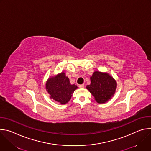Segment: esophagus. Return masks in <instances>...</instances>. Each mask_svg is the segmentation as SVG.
I'll use <instances>...</instances> for the list:
<instances>
[{
    "label": "esophagus",
    "instance_id": "1",
    "mask_svg": "<svg viewBox=\"0 0 151 151\" xmlns=\"http://www.w3.org/2000/svg\"><path fill=\"white\" fill-rule=\"evenodd\" d=\"M79 87L80 88H83L84 87V84H81V85H79Z\"/></svg>",
    "mask_w": 151,
    "mask_h": 151
}]
</instances>
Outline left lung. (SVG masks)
Here are the masks:
<instances>
[{
	"instance_id": "8db88e82",
	"label": "left lung",
	"mask_w": 151,
	"mask_h": 151,
	"mask_svg": "<svg viewBox=\"0 0 151 151\" xmlns=\"http://www.w3.org/2000/svg\"><path fill=\"white\" fill-rule=\"evenodd\" d=\"M91 84L87 89L100 104L108 101L114 96L117 87L116 80L109 73L99 71L94 72L90 77Z\"/></svg>"
}]
</instances>
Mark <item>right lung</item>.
Returning <instances> with one entry per match:
<instances>
[{"label":"right lung","mask_w":151,"mask_h":151,"mask_svg":"<svg viewBox=\"0 0 151 151\" xmlns=\"http://www.w3.org/2000/svg\"><path fill=\"white\" fill-rule=\"evenodd\" d=\"M50 99L61 104H65L70 100L75 90L78 88L75 84L70 83L64 72L60 73L48 79L45 84Z\"/></svg>","instance_id":"right-lung-1"}]
</instances>
